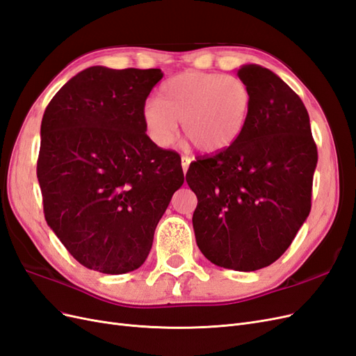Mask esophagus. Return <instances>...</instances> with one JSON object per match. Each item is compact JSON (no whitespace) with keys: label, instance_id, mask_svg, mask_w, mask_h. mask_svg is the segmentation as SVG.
<instances>
[{"label":"esophagus","instance_id":"34e87169","mask_svg":"<svg viewBox=\"0 0 356 356\" xmlns=\"http://www.w3.org/2000/svg\"><path fill=\"white\" fill-rule=\"evenodd\" d=\"M191 163V159L187 157V156H182L181 157V166H182V170H184V174L188 170V166Z\"/></svg>","mask_w":356,"mask_h":356}]
</instances>
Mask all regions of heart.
I'll use <instances>...</instances> for the list:
<instances>
[{
    "label": "heart",
    "instance_id": "heart-1",
    "mask_svg": "<svg viewBox=\"0 0 356 356\" xmlns=\"http://www.w3.org/2000/svg\"><path fill=\"white\" fill-rule=\"evenodd\" d=\"M159 102L143 108V122L152 141L166 148L182 132L203 153H217L238 139L251 111V92L238 77L220 72L186 71L166 80Z\"/></svg>",
    "mask_w": 356,
    "mask_h": 356
}]
</instances>
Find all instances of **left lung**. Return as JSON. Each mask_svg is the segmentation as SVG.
Listing matches in <instances>:
<instances>
[{
    "instance_id": "1",
    "label": "left lung",
    "mask_w": 356,
    "mask_h": 356,
    "mask_svg": "<svg viewBox=\"0 0 356 356\" xmlns=\"http://www.w3.org/2000/svg\"><path fill=\"white\" fill-rule=\"evenodd\" d=\"M251 92L241 136L218 154L193 161V229L215 266L254 272L275 263L310 212L318 152L305 104L264 67L238 70Z\"/></svg>"
}]
</instances>
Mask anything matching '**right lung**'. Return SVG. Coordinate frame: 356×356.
<instances>
[{
    "instance_id": "add662e5",
    "label": "right lung",
    "mask_w": 356,
    "mask_h": 356,
    "mask_svg": "<svg viewBox=\"0 0 356 356\" xmlns=\"http://www.w3.org/2000/svg\"><path fill=\"white\" fill-rule=\"evenodd\" d=\"M159 68H86L62 86L41 122L37 178L49 227L84 267H141L172 195L181 159L147 136L143 108Z\"/></svg>"
}]
</instances>
